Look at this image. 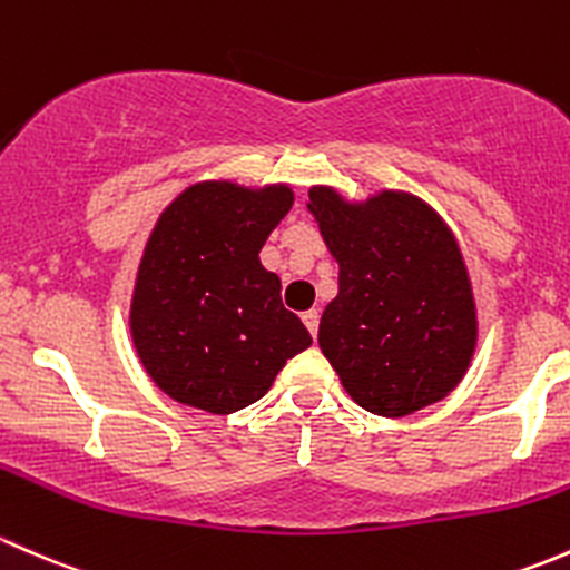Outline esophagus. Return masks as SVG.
<instances>
[{
  "label": "esophagus",
  "mask_w": 570,
  "mask_h": 570,
  "mask_svg": "<svg viewBox=\"0 0 570 570\" xmlns=\"http://www.w3.org/2000/svg\"><path fill=\"white\" fill-rule=\"evenodd\" d=\"M302 321H304V326L309 328V334H313V337H318V324H321L318 309H309V313H304Z\"/></svg>",
  "instance_id": "esophagus-1"
}]
</instances>
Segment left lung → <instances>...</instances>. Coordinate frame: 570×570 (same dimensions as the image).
Returning a JSON list of instances; mask_svg holds the SVG:
<instances>
[{"instance_id": "1", "label": "left lung", "mask_w": 570, "mask_h": 570, "mask_svg": "<svg viewBox=\"0 0 570 570\" xmlns=\"http://www.w3.org/2000/svg\"><path fill=\"white\" fill-rule=\"evenodd\" d=\"M340 266L321 315V351L367 412L406 416L455 390L478 340L472 285L450 227L422 199L384 191L365 205L309 191Z\"/></svg>"}]
</instances>
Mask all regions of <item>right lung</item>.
<instances>
[{
	"instance_id": "obj_1",
	"label": "right lung",
	"mask_w": 570,
	"mask_h": 570,
	"mask_svg": "<svg viewBox=\"0 0 570 570\" xmlns=\"http://www.w3.org/2000/svg\"><path fill=\"white\" fill-rule=\"evenodd\" d=\"M291 203L287 186L197 184L150 233L131 337L145 371L178 403L210 414L246 409L313 343L257 257Z\"/></svg>"
}]
</instances>
